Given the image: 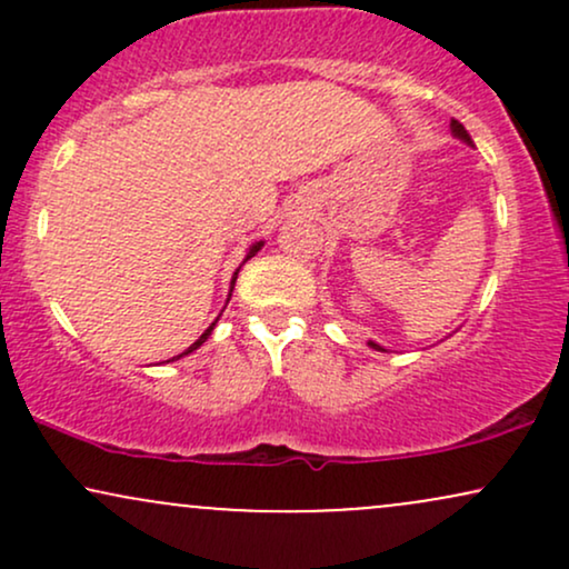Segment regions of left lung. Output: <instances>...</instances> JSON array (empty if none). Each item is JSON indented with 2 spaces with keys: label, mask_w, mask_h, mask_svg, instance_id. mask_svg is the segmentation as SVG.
Masks as SVG:
<instances>
[{
  "label": "left lung",
  "mask_w": 569,
  "mask_h": 569,
  "mask_svg": "<svg viewBox=\"0 0 569 569\" xmlns=\"http://www.w3.org/2000/svg\"><path fill=\"white\" fill-rule=\"evenodd\" d=\"M449 130H452V136H455V139L466 141V143H468V147H473V139H471V136H468V130H466V128H462V122H457V120H449ZM367 345H369V348H371V350H380V352H388V350H385V348H382V345H380V342H375V339H367Z\"/></svg>",
  "instance_id": "obj_1"
}]
</instances>
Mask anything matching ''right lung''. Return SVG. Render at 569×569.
I'll return each mask as SVG.
<instances>
[{"label":"right lung","mask_w":569,"mask_h":569,"mask_svg":"<svg viewBox=\"0 0 569 569\" xmlns=\"http://www.w3.org/2000/svg\"><path fill=\"white\" fill-rule=\"evenodd\" d=\"M262 246H264V240H257V243H251V246H248V251H246V259H243V264L248 262V259H251V257H257V251H262ZM238 272H240V267H238V270H234V276H232V280H230V293H227V302H230V297H232V289H234V280H238ZM227 307V305H224ZM217 321H219V318H217ZM217 321H213L211 326H208V329L206 331H202V335L198 337V339H194V342L192 345H189V348L184 350V352H179V356H176V358H171V361H179V358H184V356H189V352H192V350H198L200 348V345L202 342H206V339L208 337H211V331H213V326H217Z\"/></svg>","instance_id":"obj_1"}]
</instances>
